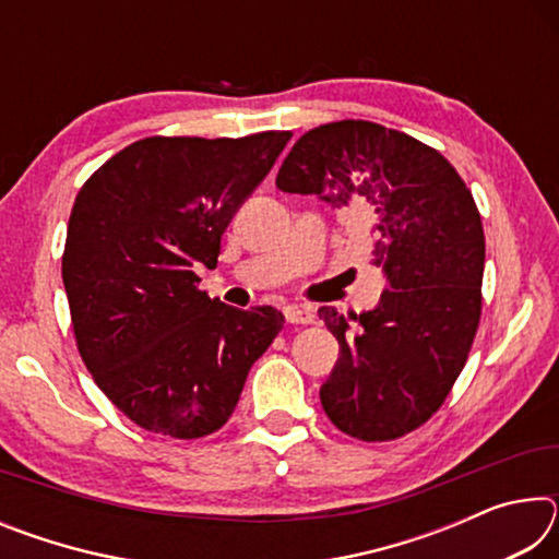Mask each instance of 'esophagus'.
Listing matches in <instances>:
<instances>
[{
    "label": "esophagus",
    "instance_id": "34e87169",
    "mask_svg": "<svg viewBox=\"0 0 559 559\" xmlns=\"http://www.w3.org/2000/svg\"><path fill=\"white\" fill-rule=\"evenodd\" d=\"M283 313H286V320L293 325H310L316 320L313 310L302 308V306H288L286 310H283Z\"/></svg>",
    "mask_w": 559,
    "mask_h": 559
}]
</instances>
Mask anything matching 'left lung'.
I'll return each instance as SVG.
<instances>
[{
    "mask_svg": "<svg viewBox=\"0 0 559 559\" xmlns=\"http://www.w3.org/2000/svg\"><path fill=\"white\" fill-rule=\"evenodd\" d=\"M276 187L353 206L370 229L386 288L359 316L318 310L340 343L320 402L347 437L400 439L447 400L478 330L486 239L471 189L433 147L367 120L308 130Z\"/></svg>",
    "mask_w": 559,
    "mask_h": 559,
    "instance_id": "left-lung-1",
    "label": "left lung"
}]
</instances>
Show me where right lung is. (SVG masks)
I'll return each instance as SVG.
<instances>
[{
  "mask_svg": "<svg viewBox=\"0 0 559 559\" xmlns=\"http://www.w3.org/2000/svg\"><path fill=\"white\" fill-rule=\"evenodd\" d=\"M288 130L246 138H145L75 197L61 276L75 345L93 380L147 431L200 439L222 429L283 316L200 290L222 234L271 173Z\"/></svg>",
  "mask_w": 559,
  "mask_h": 559,
  "instance_id": "1",
  "label": "right lung"
}]
</instances>
